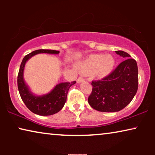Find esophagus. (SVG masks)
<instances>
[{"mask_svg": "<svg viewBox=\"0 0 155 155\" xmlns=\"http://www.w3.org/2000/svg\"><path fill=\"white\" fill-rule=\"evenodd\" d=\"M84 80V78H82V77H79L77 79V82L78 83H80V82H82Z\"/></svg>", "mask_w": 155, "mask_h": 155, "instance_id": "1", "label": "esophagus"}]
</instances>
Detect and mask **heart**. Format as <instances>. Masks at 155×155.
Instances as JSON below:
<instances>
[{
	"label": "heart",
	"instance_id": "obj_1",
	"mask_svg": "<svg viewBox=\"0 0 155 155\" xmlns=\"http://www.w3.org/2000/svg\"><path fill=\"white\" fill-rule=\"evenodd\" d=\"M114 65V60L111 56L105 55H94L87 58L81 65L84 71H94L99 69L101 75L109 73Z\"/></svg>",
	"mask_w": 155,
	"mask_h": 155
}]
</instances>
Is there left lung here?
Returning a JSON list of instances; mask_svg holds the SVG:
<instances>
[{
  "label": "left lung",
  "mask_w": 155,
  "mask_h": 155,
  "mask_svg": "<svg viewBox=\"0 0 155 155\" xmlns=\"http://www.w3.org/2000/svg\"><path fill=\"white\" fill-rule=\"evenodd\" d=\"M116 53L126 59L109 75L92 82V91L88 102L101 112H116L129 104L138 88V69L135 60L124 51Z\"/></svg>",
  "instance_id": "8db88e82"
}]
</instances>
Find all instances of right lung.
<instances>
[{"mask_svg": "<svg viewBox=\"0 0 155 155\" xmlns=\"http://www.w3.org/2000/svg\"><path fill=\"white\" fill-rule=\"evenodd\" d=\"M58 54V51L49 49H39L34 51L26 55L21 63L20 71L18 75V87L22 100L26 107L34 114L40 116H50L58 113L62 109L67 99L68 90L76 81L71 82H62L58 84L49 93L41 96L34 95L29 90L28 86L23 79V72L25 63L31 57L38 54Z\"/></svg>", "mask_w": 155, "mask_h": 155, "instance_id": "add662e5", "label": "right lung"}]
</instances>
